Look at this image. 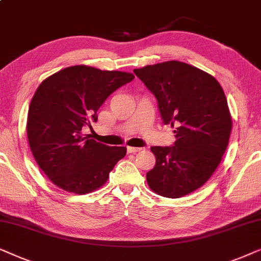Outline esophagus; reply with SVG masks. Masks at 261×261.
Instances as JSON below:
<instances>
[{"label":"esophagus","mask_w":261,"mask_h":261,"mask_svg":"<svg viewBox=\"0 0 261 261\" xmlns=\"http://www.w3.org/2000/svg\"><path fill=\"white\" fill-rule=\"evenodd\" d=\"M127 152H131V154H135V152L141 151L142 148H136V147H126Z\"/></svg>","instance_id":"esophagus-1"}]
</instances>
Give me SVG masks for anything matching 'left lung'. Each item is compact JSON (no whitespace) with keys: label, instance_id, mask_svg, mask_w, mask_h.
Segmentation results:
<instances>
[{"label":"left lung","instance_id":"8db88e82","mask_svg":"<svg viewBox=\"0 0 261 261\" xmlns=\"http://www.w3.org/2000/svg\"><path fill=\"white\" fill-rule=\"evenodd\" d=\"M158 100L165 125L175 127L169 147H151L156 158L147 181L155 193L179 198L203 186L228 147L231 117L217 80L178 61L135 69Z\"/></svg>","mask_w":261,"mask_h":261}]
</instances>
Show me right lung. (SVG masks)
I'll return each instance as SVG.
<instances>
[{"mask_svg":"<svg viewBox=\"0 0 261 261\" xmlns=\"http://www.w3.org/2000/svg\"><path fill=\"white\" fill-rule=\"evenodd\" d=\"M135 79L130 72L75 65L44 80L27 117V137L38 166L62 190L92 192L109 179L126 147H110L82 127L98 120V110L114 90Z\"/></svg>","mask_w":261,"mask_h":261,"instance_id":"obj_1","label":"right lung"}]
</instances>
